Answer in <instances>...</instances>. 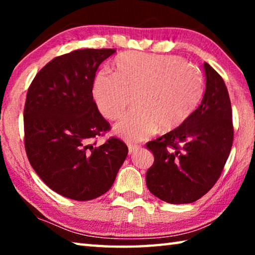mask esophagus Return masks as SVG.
Here are the masks:
<instances>
[{"label": "esophagus", "instance_id": "obj_1", "mask_svg": "<svg viewBox=\"0 0 255 255\" xmlns=\"http://www.w3.org/2000/svg\"><path fill=\"white\" fill-rule=\"evenodd\" d=\"M139 145H136V144H132V143H128V149H129V154L130 153H135L136 150L139 149Z\"/></svg>", "mask_w": 255, "mask_h": 255}]
</instances>
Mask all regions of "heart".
I'll return each mask as SVG.
<instances>
[{
	"label": "heart",
	"mask_w": 255,
	"mask_h": 255,
	"mask_svg": "<svg viewBox=\"0 0 255 255\" xmlns=\"http://www.w3.org/2000/svg\"><path fill=\"white\" fill-rule=\"evenodd\" d=\"M112 68L115 74H97L93 98L109 120L118 119L133 101L135 107L116 125V131L127 139H145L157 126L162 130L182 126L204 93L199 68L176 55L127 51L114 59Z\"/></svg>",
	"instance_id": "b5f03b06"
}]
</instances>
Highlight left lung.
Segmentation results:
<instances>
[{
    "label": "left lung",
    "mask_w": 255,
    "mask_h": 255,
    "mask_svg": "<svg viewBox=\"0 0 255 255\" xmlns=\"http://www.w3.org/2000/svg\"><path fill=\"white\" fill-rule=\"evenodd\" d=\"M204 66L201 105L182 126L146 144L154 155L146 184L169 204H191L205 196L221 176L234 139L225 82L209 64Z\"/></svg>",
    "instance_id": "left-lung-1"
}]
</instances>
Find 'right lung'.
<instances>
[{
	"instance_id": "obj_1",
	"label": "right lung",
	"mask_w": 255,
	"mask_h": 255,
	"mask_svg": "<svg viewBox=\"0 0 255 255\" xmlns=\"http://www.w3.org/2000/svg\"><path fill=\"white\" fill-rule=\"evenodd\" d=\"M116 49H79L57 56L30 84L23 110L24 148L39 178L58 195L92 200L114 184L128 154L93 100L98 67Z\"/></svg>"
}]
</instances>
